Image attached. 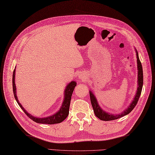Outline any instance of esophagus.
I'll use <instances>...</instances> for the list:
<instances>
[{
  "label": "esophagus",
  "instance_id": "obj_1",
  "mask_svg": "<svg viewBox=\"0 0 155 155\" xmlns=\"http://www.w3.org/2000/svg\"><path fill=\"white\" fill-rule=\"evenodd\" d=\"M78 78H80V79H81V80H82V81H84V80H85V79L86 78V76L84 74H81L80 75H79V77H78Z\"/></svg>",
  "mask_w": 155,
  "mask_h": 155
}]
</instances>
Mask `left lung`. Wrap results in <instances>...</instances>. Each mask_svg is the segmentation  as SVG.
I'll return each mask as SVG.
<instances>
[{
	"instance_id": "obj_1",
	"label": "left lung",
	"mask_w": 155,
	"mask_h": 155,
	"mask_svg": "<svg viewBox=\"0 0 155 155\" xmlns=\"http://www.w3.org/2000/svg\"><path fill=\"white\" fill-rule=\"evenodd\" d=\"M135 50H136V52L137 65V88L136 94H135L132 101L130 103L129 106L125 110H123V111L120 114H111L105 111V110L103 109L100 106V105H99L96 96H94L93 92L91 90L89 91L91 104H92L95 115L101 120H104V121L113 120H116V119H118L120 117H124L132 111L137 104L139 98L140 97L142 88H143V75L142 65H141V63L140 60V58H139L138 52L136 48H135Z\"/></svg>"
}]
</instances>
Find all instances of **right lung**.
Returning a JSON list of instances; mask_svg holds the SVG:
<instances>
[{
  "label": "right lung",
  "mask_w": 155,
  "mask_h": 155,
  "mask_svg": "<svg viewBox=\"0 0 155 155\" xmlns=\"http://www.w3.org/2000/svg\"><path fill=\"white\" fill-rule=\"evenodd\" d=\"M15 69L14 70L13 77H12V85H13V92H14V97L18 104L19 106L20 107L21 109L24 111V113L27 114V115L31 119V120H33V121H35L37 123H41V124H58V123L63 122L67 117V116H68L69 114V106H70V102L71 100V96H72V94L73 92L74 87L77 85L76 82L71 81L66 86L65 89L64 90V99H63L61 107L59 109L58 112L48 117L38 118L37 117H34L31 114L29 113L24 109V107H23V106L21 105L20 103L19 102V100L17 97V94H16V92H17L16 87H15Z\"/></svg>",
  "instance_id": "right-lung-1"
}]
</instances>
